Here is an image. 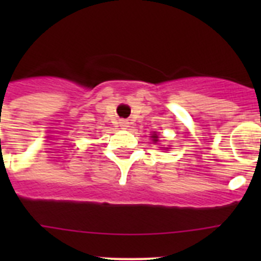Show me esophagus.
<instances>
[{"label": "esophagus", "instance_id": "1", "mask_svg": "<svg viewBox=\"0 0 261 261\" xmlns=\"http://www.w3.org/2000/svg\"><path fill=\"white\" fill-rule=\"evenodd\" d=\"M120 126H121V128H123V129L128 128V126H129L128 120H121V121H120Z\"/></svg>", "mask_w": 261, "mask_h": 261}]
</instances>
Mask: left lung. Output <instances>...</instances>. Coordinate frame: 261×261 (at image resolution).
Instances as JSON below:
<instances>
[{"mask_svg": "<svg viewBox=\"0 0 261 261\" xmlns=\"http://www.w3.org/2000/svg\"><path fill=\"white\" fill-rule=\"evenodd\" d=\"M151 137L154 138V140H153L154 142H156V141H158V136H156V135H153V136H151Z\"/></svg>", "mask_w": 261, "mask_h": 261, "instance_id": "obj_1", "label": "left lung"}]
</instances>
